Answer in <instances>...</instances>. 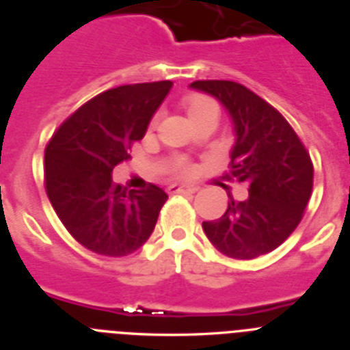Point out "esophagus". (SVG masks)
<instances>
[{
  "label": "esophagus",
  "instance_id": "1",
  "mask_svg": "<svg viewBox=\"0 0 350 350\" xmlns=\"http://www.w3.org/2000/svg\"><path fill=\"white\" fill-rule=\"evenodd\" d=\"M170 193H195L198 191V187H191V185H170L168 187Z\"/></svg>",
  "mask_w": 350,
  "mask_h": 350
}]
</instances>
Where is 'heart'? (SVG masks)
I'll return each mask as SVG.
<instances>
[{
	"instance_id": "heart-1",
	"label": "heart",
	"mask_w": 350,
	"mask_h": 350,
	"mask_svg": "<svg viewBox=\"0 0 350 350\" xmlns=\"http://www.w3.org/2000/svg\"><path fill=\"white\" fill-rule=\"evenodd\" d=\"M185 108H187V113L190 119L193 121L195 118L201 116L203 113H208V111L217 109L216 103L211 100V98L203 96V94H191L185 100ZM175 174L178 176H190L193 174V168L190 163L187 162H178V165L175 168Z\"/></svg>"
}]
</instances>
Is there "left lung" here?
I'll return each mask as SVG.
<instances>
[{"instance_id":"1","label":"left lung","mask_w":350,"mask_h":350,"mask_svg":"<svg viewBox=\"0 0 350 350\" xmlns=\"http://www.w3.org/2000/svg\"><path fill=\"white\" fill-rule=\"evenodd\" d=\"M200 90L228 109L236 142L228 180L249 185V198L234 201L203 231L224 256L249 260L272 252L297 229L313 191V162L285 118L244 85L198 80Z\"/></svg>"}]
</instances>
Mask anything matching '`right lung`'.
<instances>
[{
	"label": "right lung",
	"mask_w": 350,
	"mask_h": 350,
	"mask_svg": "<svg viewBox=\"0 0 350 350\" xmlns=\"http://www.w3.org/2000/svg\"><path fill=\"white\" fill-rule=\"evenodd\" d=\"M170 80L122 85L86 101L45 147V191L62 224L94 254L124 257L150 237L167 201L162 188L127 190L113 168L146 134Z\"/></svg>",
	"instance_id": "obj_1"
}]
</instances>
